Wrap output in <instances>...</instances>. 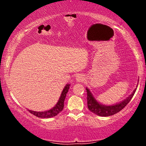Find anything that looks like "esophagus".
<instances>
[{
    "instance_id": "obj_1",
    "label": "esophagus",
    "mask_w": 146,
    "mask_h": 146,
    "mask_svg": "<svg viewBox=\"0 0 146 146\" xmlns=\"http://www.w3.org/2000/svg\"><path fill=\"white\" fill-rule=\"evenodd\" d=\"M76 81L78 82H83L85 80V78H84V75H82V74H78L76 76V78H75Z\"/></svg>"
}]
</instances>
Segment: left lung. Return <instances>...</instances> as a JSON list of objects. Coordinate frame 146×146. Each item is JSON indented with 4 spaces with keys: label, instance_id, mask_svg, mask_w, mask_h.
I'll list each match as a JSON object with an SVG mask.
<instances>
[{
    "label": "left lung",
    "instance_id": "8db88e82",
    "mask_svg": "<svg viewBox=\"0 0 146 146\" xmlns=\"http://www.w3.org/2000/svg\"><path fill=\"white\" fill-rule=\"evenodd\" d=\"M86 90L87 92V105H88V109L92 113H93L97 115H99V116L108 117L115 115V114L117 113L120 110L123 109L131 100L134 94H135V91H136L137 88H135L132 93V94L129 95L128 98H125L123 101L115 104L108 106L104 105L97 101L96 99L94 98L93 95L90 92L89 88L86 87Z\"/></svg>",
    "mask_w": 146,
    "mask_h": 146
}]
</instances>
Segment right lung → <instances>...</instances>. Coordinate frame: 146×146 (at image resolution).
I'll use <instances>...</instances> for the list:
<instances>
[{
    "label": "right lung",
    "instance_id": "add662e5",
    "mask_svg": "<svg viewBox=\"0 0 146 146\" xmlns=\"http://www.w3.org/2000/svg\"><path fill=\"white\" fill-rule=\"evenodd\" d=\"M70 84H66L65 86L64 87L62 91L61 95L58 100V102L53 108H51L50 110H45V111L38 112L34 111V110H29V111L35 116L40 117V118H50V117H53L56 116L58 114H59L62 110H63L64 108V100L66 98V93H68V89H69Z\"/></svg>",
    "mask_w": 146,
    "mask_h": 146
}]
</instances>
